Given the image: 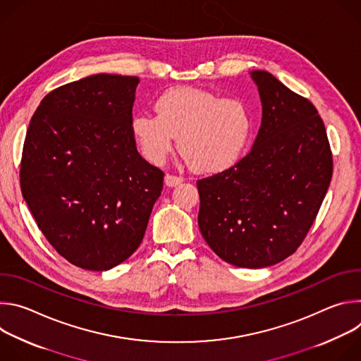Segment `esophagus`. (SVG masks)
Segmentation results:
<instances>
[{
    "label": "esophagus",
    "instance_id": "esophagus-1",
    "mask_svg": "<svg viewBox=\"0 0 361 361\" xmlns=\"http://www.w3.org/2000/svg\"><path fill=\"white\" fill-rule=\"evenodd\" d=\"M164 183H166V185H169V187H176V185H178V184L183 183V177L174 176V174H166Z\"/></svg>",
    "mask_w": 361,
    "mask_h": 361
}]
</instances>
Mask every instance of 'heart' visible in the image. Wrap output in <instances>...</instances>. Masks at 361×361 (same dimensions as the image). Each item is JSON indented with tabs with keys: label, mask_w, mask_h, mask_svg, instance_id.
I'll return each mask as SVG.
<instances>
[{
	"label": "heart",
	"mask_w": 361,
	"mask_h": 361,
	"mask_svg": "<svg viewBox=\"0 0 361 361\" xmlns=\"http://www.w3.org/2000/svg\"><path fill=\"white\" fill-rule=\"evenodd\" d=\"M156 114L131 118V133L144 157L161 164L178 148L192 170L219 173L234 166L252 134V116L240 98H224L198 88H171L154 102Z\"/></svg>",
	"instance_id": "heart-1"
}]
</instances>
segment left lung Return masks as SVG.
Returning a JSON list of instances; mask_svg holds the SVG:
<instances>
[{
  "mask_svg": "<svg viewBox=\"0 0 361 361\" xmlns=\"http://www.w3.org/2000/svg\"><path fill=\"white\" fill-rule=\"evenodd\" d=\"M250 74L262 99V127L245 157L197 181L198 227L221 260L263 269L291 255L313 226L333 156L310 101L267 71Z\"/></svg>",
  "mask_w": 361,
  "mask_h": 361,
  "instance_id": "obj_1",
  "label": "left lung"
}]
</instances>
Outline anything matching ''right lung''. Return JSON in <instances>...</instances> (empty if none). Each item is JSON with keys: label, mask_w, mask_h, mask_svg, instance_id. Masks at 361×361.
Returning <instances> with one entry per match:
<instances>
[{"label": "right lung", "mask_w": 361, "mask_h": 361, "mask_svg": "<svg viewBox=\"0 0 361 361\" xmlns=\"http://www.w3.org/2000/svg\"><path fill=\"white\" fill-rule=\"evenodd\" d=\"M138 77L97 74L47 94L27 130L20 183L38 228L71 264L107 271L138 248L164 173L131 133Z\"/></svg>", "instance_id": "right-lung-1"}]
</instances>
